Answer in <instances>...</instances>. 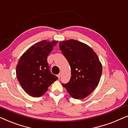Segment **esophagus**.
Returning <instances> with one entry per match:
<instances>
[{
    "mask_svg": "<svg viewBox=\"0 0 128 128\" xmlns=\"http://www.w3.org/2000/svg\"><path fill=\"white\" fill-rule=\"evenodd\" d=\"M60 76H61V73H59V74H58V78H60Z\"/></svg>",
    "mask_w": 128,
    "mask_h": 128,
    "instance_id": "1",
    "label": "esophagus"
}]
</instances>
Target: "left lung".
Returning a JSON list of instances; mask_svg holds the SVG:
<instances>
[{"instance_id": "1", "label": "left lung", "mask_w": 128, "mask_h": 128, "mask_svg": "<svg viewBox=\"0 0 128 128\" xmlns=\"http://www.w3.org/2000/svg\"><path fill=\"white\" fill-rule=\"evenodd\" d=\"M59 48L71 69L70 79L63 86L73 98H84L100 80L102 68L98 57L91 47L77 40L60 42Z\"/></svg>"}]
</instances>
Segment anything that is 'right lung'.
I'll list each match as a JSON object with an SVG mask.
<instances>
[{
  "mask_svg": "<svg viewBox=\"0 0 128 128\" xmlns=\"http://www.w3.org/2000/svg\"><path fill=\"white\" fill-rule=\"evenodd\" d=\"M58 41L43 40L35 44L22 54L16 66V75L21 86L33 97L44 95L57 76L52 74L47 58Z\"/></svg>",
  "mask_w": 128,
  "mask_h": 128,
  "instance_id": "obj_1",
  "label": "right lung"
}]
</instances>
